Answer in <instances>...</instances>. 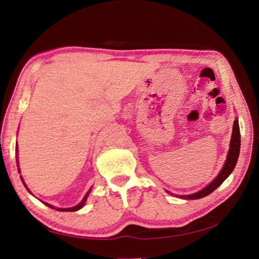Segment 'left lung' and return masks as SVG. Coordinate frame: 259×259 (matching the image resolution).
I'll return each instance as SVG.
<instances>
[{
	"instance_id": "left-lung-1",
	"label": "left lung",
	"mask_w": 259,
	"mask_h": 259,
	"mask_svg": "<svg viewBox=\"0 0 259 259\" xmlns=\"http://www.w3.org/2000/svg\"><path fill=\"white\" fill-rule=\"evenodd\" d=\"M239 148H241V134H239L238 119L236 118L234 121V124H233V132H232L229 154H228V157H226L224 166L222 170L220 171V174L217 176V178L214 179L210 185H207L204 189H202V190L192 194H188V195H177V197L186 199V200H197V199L204 198L206 195L212 193L218 187H220L223 184V181L228 178L232 174L233 170H234L238 159Z\"/></svg>"
}]
</instances>
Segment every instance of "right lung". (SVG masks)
I'll use <instances>...</instances> for the list:
<instances>
[{"instance_id":"right-lung-1","label":"right lung","mask_w":259,"mask_h":259,"mask_svg":"<svg viewBox=\"0 0 259 259\" xmlns=\"http://www.w3.org/2000/svg\"><path fill=\"white\" fill-rule=\"evenodd\" d=\"M17 149V148H16ZM22 181H23V184H24V186L26 187V185H25V182H24V180L22 179ZM26 189L28 190V188L26 187ZM29 191V190H28ZM90 191H91V189L89 191L87 192V194L84 195L83 197V199H82V201L81 202L79 203V204H77L75 206H72V207H67V209H62V207H55V206H53V205H50V204H48V203H45L47 206H49V207H52V209H55V210H57V211H61V212H73V211H78V210H80L82 206L84 205V203H85V201H87V199H88V197H89V194H90Z\"/></svg>"}]
</instances>
